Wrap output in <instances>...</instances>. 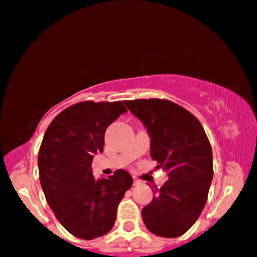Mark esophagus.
<instances>
[{"label": "esophagus", "mask_w": 257, "mask_h": 257, "mask_svg": "<svg viewBox=\"0 0 257 257\" xmlns=\"http://www.w3.org/2000/svg\"><path fill=\"white\" fill-rule=\"evenodd\" d=\"M133 184H134L135 187L136 186H140V184H142V181L141 180H138V179H134V182H133Z\"/></svg>", "instance_id": "34e87169"}]
</instances>
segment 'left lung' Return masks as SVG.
I'll list each match as a JSON object with an SVG mask.
<instances>
[{
    "mask_svg": "<svg viewBox=\"0 0 257 257\" xmlns=\"http://www.w3.org/2000/svg\"><path fill=\"white\" fill-rule=\"evenodd\" d=\"M147 126L150 154L168 173L153 201L142 209L147 229L162 237L183 235L202 213L213 180V152L200 121L169 100L124 101Z\"/></svg>",
    "mask_w": 257,
    "mask_h": 257,
    "instance_id": "obj_1",
    "label": "left lung"
}]
</instances>
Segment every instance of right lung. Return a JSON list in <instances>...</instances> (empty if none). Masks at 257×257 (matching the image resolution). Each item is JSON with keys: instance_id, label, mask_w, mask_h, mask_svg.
Here are the masks:
<instances>
[{"instance_id": "add662e5", "label": "right lung", "mask_w": 257, "mask_h": 257, "mask_svg": "<svg viewBox=\"0 0 257 257\" xmlns=\"http://www.w3.org/2000/svg\"><path fill=\"white\" fill-rule=\"evenodd\" d=\"M126 109L121 101H83L55 117L44 133L39 173L44 196L57 220L71 235L93 240L107 234L133 177L118 169L95 179L94 155L103 150L104 133Z\"/></svg>"}]
</instances>
